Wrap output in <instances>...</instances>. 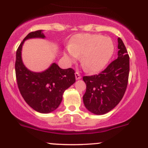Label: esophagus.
<instances>
[{"label":"esophagus","instance_id":"34e87169","mask_svg":"<svg viewBox=\"0 0 148 148\" xmlns=\"http://www.w3.org/2000/svg\"><path fill=\"white\" fill-rule=\"evenodd\" d=\"M75 77L76 79H80L82 78V76H81V74H79L78 71H77V72H75Z\"/></svg>","mask_w":148,"mask_h":148}]
</instances>
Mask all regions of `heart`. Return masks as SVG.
<instances>
[{
	"instance_id": "heart-1",
	"label": "heart",
	"mask_w": 148,
	"mask_h": 148,
	"mask_svg": "<svg viewBox=\"0 0 148 148\" xmlns=\"http://www.w3.org/2000/svg\"><path fill=\"white\" fill-rule=\"evenodd\" d=\"M114 53L111 38L96 34H77L70 42L64 52L66 60L73 63L82 56V64L86 71L98 72L108 64Z\"/></svg>"
}]
</instances>
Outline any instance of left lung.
I'll return each instance as SVG.
<instances>
[{"label": "left lung", "mask_w": 148, "mask_h": 148, "mask_svg": "<svg viewBox=\"0 0 148 148\" xmlns=\"http://www.w3.org/2000/svg\"><path fill=\"white\" fill-rule=\"evenodd\" d=\"M118 42V58L100 74L83 77L86 85L83 96L84 103L94 114H105L113 109L126 90L130 71L129 55L120 37Z\"/></svg>", "instance_id": "1"}]
</instances>
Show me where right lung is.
<instances>
[{
  "instance_id": "add662e5",
  "label": "right lung",
  "mask_w": 148,
  "mask_h": 148,
  "mask_svg": "<svg viewBox=\"0 0 148 148\" xmlns=\"http://www.w3.org/2000/svg\"><path fill=\"white\" fill-rule=\"evenodd\" d=\"M42 31L31 32L25 37L17 49L15 68L18 88L25 102L35 111L48 113L58 108L65 90L76 82L75 71L62 69L56 63L42 72H33L25 67L21 57L23 43L30 38H45Z\"/></svg>"
}]
</instances>
